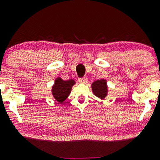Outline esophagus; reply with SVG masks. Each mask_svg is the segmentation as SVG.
<instances>
[{
    "mask_svg": "<svg viewBox=\"0 0 160 160\" xmlns=\"http://www.w3.org/2000/svg\"><path fill=\"white\" fill-rule=\"evenodd\" d=\"M78 81L80 82V83H86L87 82V78H79Z\"/></svg>",
    "mask_w": 160,
    "mask_h": 160,
    "instance_id": "34e87169",
    "label": "esophagus"
}]
</instances>
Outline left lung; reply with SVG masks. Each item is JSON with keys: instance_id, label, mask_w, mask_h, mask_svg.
Here are the masks:
<instances>
[{"instance_id": "1", "label": "left lung", "mask_w": 160, "mask_h": 160, "mask_svg": "<svg viewBox=\"0 0 160 160\" xmlns=\"http://www.w3.org/2000/svg\"><path fill=\"white\" fill-rule=\"evenodd\" d=\"M92 90L93 94L102 100H104L106 98L108 93V87L107 84V80L104 79L97 80L96 81L92 83Z\"/></svg>"}]
</instances>
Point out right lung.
<instances>
[{"label":"right lung","instance_id":"right-lung-1","mask_svg":"<svg viewBox=\"0 0 160 160\" xmlns=\"http://www.w3.org/2000/svg\"><path fill=\"white\" fill-rule=\"evenodd\" d=\"M76 83L74 80H64L61 78H57L52 86V95L53 98L59 104H62L69 96L72 86Z\"/></svg>","mask_w":160,"mask_h":160}]
</instances>
